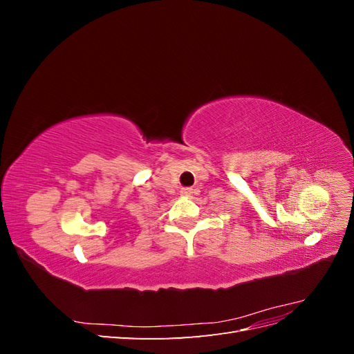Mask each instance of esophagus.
Listing matches in <instances>:
<instances>
[{
    "instance_id": "1",
    "label": "esophagus",
    "mask_w": 354,
    "mask_h": 354,
    "mask_svg": "<svg viewBox=\"0 0 354 354\" xmlns=\"http://www.w3.org/2000/svg\"><path fill=\"white\" fill-rule=\"evenodd\" d=\"M180 194H181V196H185V198H192V196H194L195 192H194V189L186 187V189H181Z\"/></svg>"
}]
</instances>
